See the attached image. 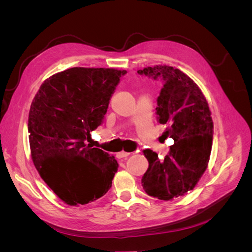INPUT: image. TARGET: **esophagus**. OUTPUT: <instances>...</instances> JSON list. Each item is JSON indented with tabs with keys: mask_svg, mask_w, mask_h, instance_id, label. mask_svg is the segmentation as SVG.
<instances>
[{
	"mask_svg": "<svg viewBox=\"0 0 252 252\" xmlns=\"http://www.w3.org/2000/svg\"><path fill=\"white\" fill-rule=\"evenodd\" d=\"M129 155V152H126V151H121V152H118V155H117V157L119 158H127Z\"/></svg>",
	"mask_w": 252,
	"mask_h": 252,
	"instance_id": "1",
	"label": "esophagus"
}]
</instances>
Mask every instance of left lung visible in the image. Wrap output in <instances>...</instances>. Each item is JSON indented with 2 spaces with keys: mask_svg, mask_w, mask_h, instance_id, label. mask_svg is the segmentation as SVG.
<instances>
[{
  "mask_svg": "<svg viewBox=\"0 0 252 252\" xmlns=\"http://www.w3.org/2000/svg\"><path fill=\"white\" fill-rule=\"evenodd\" d=\"M138 73L162 80L156 110L158 123L169 125L164 134L174 141L162 161L151 149L143 151L149 166L142 186L148 195L170 201L192 190L207 169L213 133L211 112L200 87L178 68L157 65Z\"/></svg>",
  "mask_w": 252,
  "mask_h": 252,
  "instance_id": "obj_1",
  "label": "left lung"
}]
</instances>
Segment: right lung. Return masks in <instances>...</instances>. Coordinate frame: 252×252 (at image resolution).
Instances as JSON below:
<instances>
[{
  "instance_id": "1",
  "label": "right lung",
  "mask_w": 252,
  "mask_h": 252,
  "mask_svg": "<svg viewBox=\"0 0 252 252\" xmlns=\"http://www.w3.org/2000/svg\"><path fill=\"white\" fill-rule=\"evenodd\" d=\"M126 70L73 67L44 81L28 117L32 158L41 178L65 204L85 205L108 191L119 164L87 144L100 126Z\"/></svg>"
}]
</instances>
